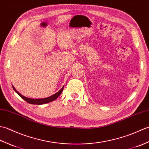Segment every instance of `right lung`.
I'll use <instances>...</instances> for the list:
<instances>
[{"label": "right lung", "mask_w": 149, "mask_h": 149, "mask_svg": "<svg viewBox=\"0 0 149 149\" xmlns=\"http://www.w3.org/2000/svg\"><path fill=\"white\" fill-rule=\"evenodd\" d=\"M13 86V90L15 91V92L17 93L19 96H20L22 99H23L24 100H26L27 102L31 104H38V105H41V104H47V103H49L52 102V101H54V100H56L57 98H58L61 93H62V91L63 90V88H64V86L62 87V88L61 90H60L59 91H58L56 93L50 96L49 97H47V98H44V99H31V98H28L25 97L24 95H22L20 93L18 92V91L15 89V87Z\"/></svg>", "instance_id": "right-lung-1"}]
</instances>
